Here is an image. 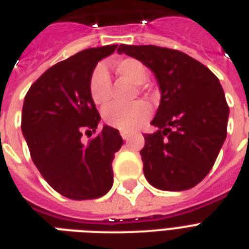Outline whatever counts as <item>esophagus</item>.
<instances>
[{
  "mask_svg": "<svg viewBox=\"0 0 249 249\" xmlns=\"http://www.w3.org/2000/svg\"><path fill=\"white\" fill-rule=\"evenodd\" d=\"M121 137H123V140H124V141H128L129 138L132 137V134L128 132H121Z\"/></svg>",
  "mask_w": 249,
  "mask_h": 249,
  "instance_id": "1",
  "label": "esophagus"
}]
</instances>
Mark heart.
I'll return each mask as SVG.
<instances>
[{
	"label": "heart",
	"instance_id": "1",
	"mask_svg": "<svg viewBox=\"0 0 249 249\" xmlns=\"http://www.w3.org/2000/svg\"><path fill=\"white\" fill-rule=\"evenodd\" d=\"M115 70L121 77L128 78L136 85H141L146 79V69L141 61L136 58H121L115 62ZM89 90L92 102L104 106L111 94V79L104 65H98L92 70L89 83ZM150 116L149 106L143 102H134L128 106L111 104L104 108V123L112 128L123 132H133Z\"/></svg>",
	"mask_w": 249,
	"mask_h": 249
}]
</instances>
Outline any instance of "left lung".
Segmentation results:
<instances>
[{
    "mask_svg": "<svg viewBox=\"0 0 249 249\" xmlns=\"http://www.w3.org/2000/svg\"><path fill=\"white\" fill-rule=\"evenodd\" d=\"M117 52L137 58L154 73L160 103L141 150L143 174L160 191H185L214 166L227 134L229 106L219 79L201 62L176 49L121 44Z\"/></svg>",
    "mask_w": 249,
    "mask_h": 249,
    "instance_id": "1",
    "label": "left lung"
}]
</instances>
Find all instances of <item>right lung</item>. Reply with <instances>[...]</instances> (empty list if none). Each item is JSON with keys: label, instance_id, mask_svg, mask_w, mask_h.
<instances>
[{"label": "right lung", "instance_id": "right-lung-1", "mask_svg": "<svg viewBox=\"0 0 249 249\" xmlns=\"http://www.w3.org/2000/svg\"><path fill=\"white\" fill-rule=\"evenodd\" d=\"M117 45L81 51L41 74L28 90L22 109V133L31 158L47 183L70 200L104 196L113 184L112 160L123 145L119 130L100 121L89 90L100 60Z\"/></svg>", "mask_w": 249, "mask_h": 249}]
</instances>
